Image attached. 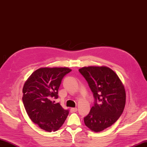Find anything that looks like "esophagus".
I'll use <instances>...</instances> for the list:
<instances>
[{"instance_id": "1", "label": "esophagus", "mask_w": 147, "mask_h": 147, "mask_svg": "<svg viewBox=\"0 0 147 147\" xmlns=\"http://www.w3.org/2000/svg\"><path fill=\"white\" fill-rule=\"evenodd\" d=\"M77 110H78L77 108H71V110H70V111H71V113L76 112V111H77Z\"/></svg>"}]
</instances>
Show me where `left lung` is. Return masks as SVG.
I'll return each instance as SVG.
<instances>
[{"label":"left lung","mask_w":147,"mask_h":147,"mask_svg":"<svg viewBox=\"0 0 147 147\" xmlns=\"http://www.w3.org/2000/svg\"><path fill=\"white\" fill-rule=\"evenodd\" d=\"M88 82L94 98V106L84 124L100 132L115 123L123 111L126 93L124 86L113 71L106 66L83 67L79 69Z\"/></svg>","instance_id":"left-lung-1"}]
</instances>
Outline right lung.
<instances>
[{
    "instance_id": "obj_1",
    "label": "right lung",
    "mask_w": 147,
    "mask_h": 147,
    "mask_svg": "<svg viewBox=\"0 0 147 147\" xmlns=\"http://www.w3.org/2000/svg\"><path fill=\"white\" fill-rule=\"evenodd\" d=\"M67 67H41L30 75L24 85L22 101L34 123L48 132L56 131L65 121L69 110L51 100L58 98V89Z\"/></svg>"
}]
</instances>
